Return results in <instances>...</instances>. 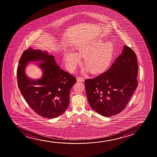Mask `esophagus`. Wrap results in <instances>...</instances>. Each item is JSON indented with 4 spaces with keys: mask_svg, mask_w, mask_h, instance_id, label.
I'll return each instance as SVG.
<instances>
[{
    "mask_svg": "<svg viewBox=\"0 0 157 157\" xmlns=\"http://www.w3.org/2000/svg\"><path fill=\"white\" fill-rule=\"evenodd\" d=\"M77 81L78 82H83L84 78H83V77H81V76H78V77H77Z\"/></svg>",
    "mask_w": 157,
    "mask_h": 157,
    "instance_id": "esophagus-1",
    "label": "esophagus"
}]
</instances>
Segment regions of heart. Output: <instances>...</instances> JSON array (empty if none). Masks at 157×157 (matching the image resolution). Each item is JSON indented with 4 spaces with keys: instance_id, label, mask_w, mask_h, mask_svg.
I'll return each instance as SVG.
<instances>
[{
    "instance_id": "1",
    "label": "heart",
    "mask_w": 157,
    "mask_h": 157,
    "mask_svg": "<svg viewBox=\"0 0 157 157\" xmlns=\"http://www.w3.org/2000/svg\"><path fill=\"white\" fill-rule=\"evenodd\" d=\"M113 45L111 41L105 42L102 38L89 40L77 49V54L68 51L64 59L69 69L74 71L80 63V56H84V64L89 71L97 73L103 70L110 64L113 55Z\"/></svg>"
}]
</instances>
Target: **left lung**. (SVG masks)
I'll return each mask as SVG.
<instances>
[{"label": "left lung", "instance_id": "8db88e82", "mask_svg": "<svg viewBox=\"0 0 157 157\" xmlns=\"http://www.w3.org/2000/svg\"><path fill=\"white\" fill-rule=\"evenodd\" d=\"M138 71L135 52L124 45L122 53L106 71L85 80L86 96L91 108L105 117L121 112L138 86Z\"/></svg>", "mask_w": 157, "mask_h": 157}]
</instances>
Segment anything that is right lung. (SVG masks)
I'll return each mask as SVG.
<instances>
[{
    "mask_svg": "<svg viewBox=\"0 0 157 157\" xmlns=\"http://www.w3.org/2000/svg\"><path fill=\"white\" fill-rule=\"evenodd\" d=\"M44 61L38 65L43 75L39 80L27 77L24 70L30 61ZM17 69L18 86L25 101L38 115L53 118L62 115L69 104V94L76 78L60 68L53 55L29 48L23 52Z\"/></svg>",
    "mask_w": 157,
    "mask_h": 157,
    "instance_id": "add662e5",
    "label": "right lung"
}]
</instances>
